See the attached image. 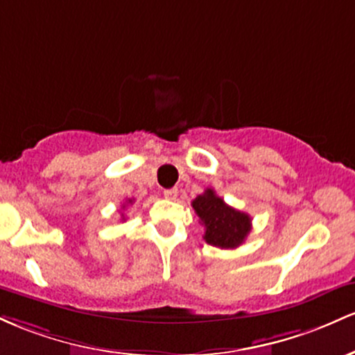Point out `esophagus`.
Returning a JSON list of instances; mask_svg holds the SVG:
<instances>
[{"instance_id":"34e87169","label":"esophagus","mask_w":355,"mask_h":355,"mask_svg":"<svg viewBox=\"0 0 355 355\" xmlns=\"http://www.w3.org/2000/svg\"><path fill=\"white\" fill-rule=\"evenodd\" d=\"M178 193H179V191H178L176 188L166 189V191H164V196H166L167 199H176V198H178Z\"/></svg>"}]
</instances>
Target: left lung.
<instances>
[{"mask_svg": "<svg viewBox=\"0 0 355 355\" xmlns=\"http://www.w3.org/2000/svg\"><path fill=\"white\" fill-rule=\"evenodd\" d=\"M196 211L199 223L205 226V241L218 248H238L252 231V218L243 211H238L226 205L214 189L205 193L191 202Z\"/></svg>", "mask_w": 355, "mask_h": 355, "instance_id": "8db88e82", "label": "left lung"}]
</instances>
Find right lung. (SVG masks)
Returning a JSON list of instances; mask_svg holds the SVG:
<instances>
[{
    "mask_svg": "<svg viewBox=\"0 0 355 355\" xmlns=\"http://www.w3.org/2000/svg\"><path fill=\"white\" fill-rule=\"evenodd\" d=\"M134 201V199H127V202H129V205H130V202H132ZM125 206V205H124ZM124 206H122V208H124Z\"/></svg>",
    "mask_w": 355,
    "mask_h": 355,
    "instance_id": "add662e5",
    "label": "right lung"
}]
</instances>
